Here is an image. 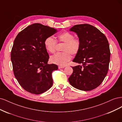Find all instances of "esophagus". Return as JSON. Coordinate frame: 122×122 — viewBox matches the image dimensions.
Masks as SVG:
<instances>
[{
	"label": "esophagus",
	"mask_w": 122,
	"mask_h": 122,
	"mask_svg": "<svg viewBox=\"0 0 122 122\" xmlns=\"http://www.w3.org/2000/svg\"><path fill=\"white\" fill-rule=\"evenodd\" d=\"M65 67V66H58V69H61V68H64Z\"/></svg>",
	"instance_id": "34e87169"
}]
</instances>
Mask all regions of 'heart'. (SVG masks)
<instances>
[{
	"mask_svg": "<svg viewBox=\"0 0 122 122\" xmlns=\"http://www.w3.org/2000/svg\"><path fill=\"white\" fill-rule=\"evenodd\" d=\"M57 42L64 43L61 47L62 52L55 54L50 57L53 64L60 66H64L71 58L72 55H76L80 49L81 43L78 39L75 38L71 32L65 31L59 34L57 40L51 36H48L44 41V45L46 50L51 53H54L56 49Z\"/></svg>",
	"mask_w": 122,
	"mask_h": 122,
	"instance_id": "b5f03b06",
	"label": "heart"
}]
</instances>
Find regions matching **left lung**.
I'll return each mask as SVG.
<instances>
[{
    "mask_svg": "<svg viewBox=\"0 0 122 122\" xmlns=\"http://www.w3.org/2000/svg\"><path fill=\"white\" fill-rule=\"evenodd\" d=\"M70 30L76 33L81 43L80 50L73 61L81 65L73 67L69 81L77 89L94 90L101 84L108 72L110 57L108 40L90 24L76 25Z\"/></svg>",
    "mask_w": 122,
    "mask_h": 122,
    "instance_id": "8db88e82",
    "label": "left lung"
}]
</instances>
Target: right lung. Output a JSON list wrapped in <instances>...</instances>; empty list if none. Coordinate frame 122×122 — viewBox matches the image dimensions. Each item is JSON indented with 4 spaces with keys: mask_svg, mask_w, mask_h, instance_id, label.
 Wrapping results in <instances>:
<instances>
[{
    "mask_svg": "<svg viewBox=\"0 0 122 122\" xmlns=\"http://www.w3.org/2000/svg\"><path fill=\"white\" fill-rule=\"evenodd\" d=\"M57 30L34 23L18 34L14 40L10 58L14 75L24 90L34 94L44 93L52 86V73L58 69L48 64L49 54L44 41Z\"/></svg>",
    "mask_w": 122,
    "mask_h": 122,
    "instance_id": "add662e5",
    "label": "right lung"
}]
</instances>
